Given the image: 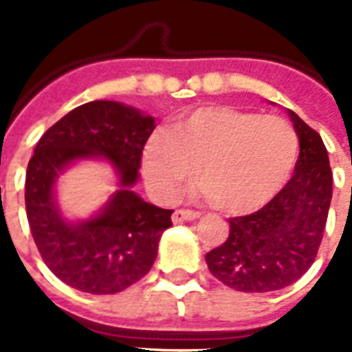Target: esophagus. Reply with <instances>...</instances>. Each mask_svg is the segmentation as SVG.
<instances>
[{
  "label": "esophagus",
  "mask_w": 352,
  "mask_h": 352,
  "mask_svg": "<svg viewBox=\"0 0 352 352\" xmlns=\"http://www.w3.org/2000/svg\"><path fill=\"white\" fill-rule=\"evenodd\" d=\"M199 212H192V210H175L171 215L173 223H184V221H195L199 219Z\"/></svg>",
  "instance_id": "esophagus-1"
}]
</instances>
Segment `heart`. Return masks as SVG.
<instances>
[{"label":"heart","mask_w":352,"mask_h":352,"mask_svg":"<svg viewBox=\"0 0 352 352\" xmlns=\"http://www.w3.org/2000/svg\"><path fill=\"white\" fill-rule=\"evenodd\" d=\"M298 157L289 122L235 107H201L171 131H155L142 153L144 177L155 193L173 199L197 171L201 192L228 214H250L287 184Z\"/></svg>","instance_id":"b5f03b06"}]
</instances>
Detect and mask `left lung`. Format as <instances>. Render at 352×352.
Here are the masks:
<instances>
[{"mask_svg":"<svg viewBox=\"0 0 352 352\" xmlns=\"http://www.w3.org/2000/svg\"><path fill=\"white\" fill-rule=\"evenodd\" d=\"M300 138L294 175L276 197L245 217L230 219V234L206 254L210 272L239 292L289 287L314 263L333 199V171L322 137L289 109Z\"/></svg>","mask_w":352,"mask_h":352,"instance_id":"left-lung-1","label":"left lung"}]
</instances>
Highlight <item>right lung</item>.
I'll return each instance as SVG.
<instances>
[{"label": "right lung", "instance_id": "right-lung-1", "mask_svg": "<svg viewBox=\"0 0 352 352\" xmlns=\"http://www.w3.org/2000/svg\"><path fill=\"white\" fill-rule=\"evenodd\" d=\"M155 118L122 102L78 106L49 127L27 166L25 208L43 261L63 283L89 294H117L153 267L173 210L133 192ZM107 160L119 190L89 220L71 221L56 199L57 177L80 160Z\"/></svg>", "mask_w": 352, "mask_h": 352}]
</instances>
